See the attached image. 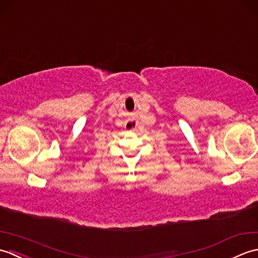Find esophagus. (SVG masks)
Wrapping results in <instances>:
<instances>
[{
    "instance_id": "esophagus-1",
    "label": "esophagus",
    "mask_w": 258,
    "mask_h": 258,
    "mask_svg": "<svg viewBox=\"0 0 258 258\" xmlns=\"http://www.w3.org/2000/svg\"><path fill=\"white\" fill-rule=\"evenodd\" d=\"M123 127L127 131H135L137 130V127H138V121H136L135 119H128L125 120Z\"/></svg>"
}]
</instances>
